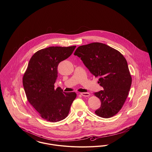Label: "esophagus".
<instances>
[{
  "mask_svg": "<svg viewBox=\"0 0 152 152\" xmlns=\"http://www.w3.org/2000/svg\"><path fill=\"white\" fill-rule=\"evenodd\" d=\"M81 95H82L84 97H89L90 96V94L89 93H86V92H83L80 94Z\"/></svg>",
  "mask_w": 152,
  "mask_h": 152,
  "instance_id": "esophagus-1",
  "label": "esophagus"
}]
</instances>
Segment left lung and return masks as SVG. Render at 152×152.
<instances>
[{
    "label": "left lung",
    "mask_w": 152,
    "mask_h": 152,
    "mask_svg": "<svg viewBox=\"0 0 152 152\" xmlns=\"http://www.w3.org/2000/svg\"><path fill=\"white\" fill-rule=\"evenodd\" d=\"M74 55L81 58L90 72L99 77L98 83L104 88L94 94L101 103L95 113L105 118L116 115L122 108L132 84L125 58L119 51L101 43L81 45Z\"/></svg>",
    "instance_id": "1"
}]
</instances>
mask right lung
<instances>
[{
  "instance_id": "obj_1",
  "label": "right lung",
  "mask_w": 152,
  "mask_h": 152,
  "mask_svg": "<svg viewBox=\"0 0 152 152\" xmlns=\"http://www.w3.org/2000/svg\"><path fill=\"white\" fill-rule=\"evenodd\" d=\"M76 46L50 47L37 51L31 57L23 77L27 99L43 119L58 122L66 118L75 92L55 89L58 66L69 58Z\"/></svg>"
}]
</instances>
